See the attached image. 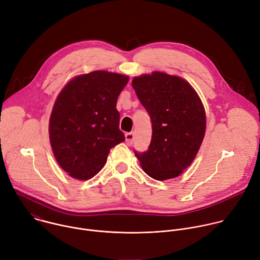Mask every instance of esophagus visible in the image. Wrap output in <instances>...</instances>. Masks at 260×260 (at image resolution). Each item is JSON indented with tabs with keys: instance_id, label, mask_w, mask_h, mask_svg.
<instances>
[{
	"instance_id": "obj_1",
	"label": "esophagus",
	"mask_w": 260,
	"mask_h": 260,
	"mask_svg": "<svg viewBox=\"0 0 260 260\" xmlns=\"http://www.w3.org/2000/svg\"><path fill=\"white\" fill-rule=\"evenodd\" d=\"M134 140H135V135H134V133H126V134H125V143H126L128 146H132V144L134 143Z\"/></svg>"
}]
</instances>
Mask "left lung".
I'll list each match as a JSON object with an SVG mask.
<instances>
[{
  "mask_svg": "<svg viewBox=\"0 0 260 260\" xmlns=\"http://www.w3.org/2000/svg\"><path fill=\"white\" fill-rule=\"evenodd\" d=\"M132 85L152 123L149 149L135 152L140 166L158 181L180 176L192 164L205 137L201 98L188 81L158 71L134 77Z\"/></svg>",
  "mask_w": 260,
  "mask_h": 260,
  "instance_id": "8db88e82",
  "label": "left lung"
}]
</instances>
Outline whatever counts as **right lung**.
I'll list each match as a JSON object with an SVG mask.
<instances>
[{
  "mask_svg": "<svg viewBox=\"0 0 260 260\" xmlns=\"http://www.w3.org/2000/svg\"><path fill=\"white\" fill-rule=\"evenodd\" d=\"M129 77L93 71L72 78L58 93L49 118V140L59 167L88 180L105 166L111 148L124 141L118 95Z\"/></svg>",
  "mask_w": 260,
  "mask_h": 260,
  "instance_id": "obj_1",
  "label": "right lung"
}]
</instances>
